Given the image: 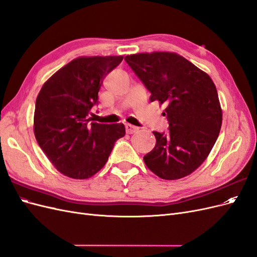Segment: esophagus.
<instances>
[{"label":"esophagus","mask_w":257,"mask_h":257,"mask_svg":"<svg viewBox=\"0 0 257 257\" xmlns=\"http://www.w3.org/2000/svg\"><path fill=\"white\" fill-rule=\"evenodd\" d=\"M125 131L127 134H133V133H136L138 128L134 125H131V124H125Z\"/></svg>","instance_id":"obj_1"}]
</instances>
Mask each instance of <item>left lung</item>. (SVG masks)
<instances>
[{"label":"left lung","instance_id":"8db88e82","mask_svg":"<svg viewBox=\"0 0 257 257\" xmlns=\"http://www.w3.org/2000/svg\"><path fill=\"white\" fill-rule=\"evenodd\" d=\"M124 60L151 93V102L166 105L168 131L153 132L157 144L144 157L146 165L165 180L190 175L220 134L222 109L212 79L177 53H137Z\"/></svg>","mask_w":257,"mask_h":257}]
</instances>
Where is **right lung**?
<instances>
[{
    "label": "right lung",
    "instance_id": "obj_1",
    "mask_svg": "<svg viewBox=\"0 0 257 257\" xmlns=\"http://www.w3.org/2000/svg\"><path fill=\"white\" fill-rule=\"evenodd\" d=\"M119 57L77 58L45 82L35 103V138L59 172L87 179L104 167L114 143L125 135L120 124L90 122L105 77Z\"/></svg>",
    "mask_w": 257,
    "mask_h": 257
}]
</instances>
